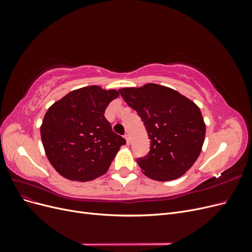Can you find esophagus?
I'll return each mask as SVG.
<instances>
[{
  "mask_svg": "<svg viewBox=\"0 0 252 252\" xmlns=\"http://www.w3.org/2000/svg\"><path fill=\"white\" fill-rule=\"evenodd\" d=\"M125 140H126L127 145L130 144V136H129V134H128V133H126V134H125Z\"/></svg>",
  "mask_w": 252,
  "mask_h": 252,
  "instance_id": "34e87169",
  "label": "esophagus"
}]
</instances>
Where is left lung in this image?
<instances>
[{
	"mask_svg": "<svg viewBox=\"0 0 252 252\" xmlns=\"http://www.w3.org/2000/svg\"><path fill=\"white\" fill-rule=\"evenodd\" d=\"M120 94L138 112L150 150L136 158L143 173L156 181L182 177L199 158L206 126L200 108L178 91L158 84L122 88Z\"/></svg>",
	"mask_w": 252,
	"mask_h": 252,
	"instance_id": "8db88e82",
	"label": "left lung"
}]
</instances>
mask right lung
Wrapping results in <instances>:
<instances>
[{"label": "right lung", "mask_w": 252, "mask_h": 252, "mask_svg": "<svg viewBox=\"0 0 252 252\" xmlns=\"http://www.w3.org/2000/svg\"><path fill=\"white\" fill-rule=\"evenodd\" d=\"M119 96L117 90L83 87L50 106L41 126L43 146L50 164L71 181H91L108 170L123 136L112 131L104 113Z\"/></svg>", "instance_id": "right-lung-1"}]
</instances>
